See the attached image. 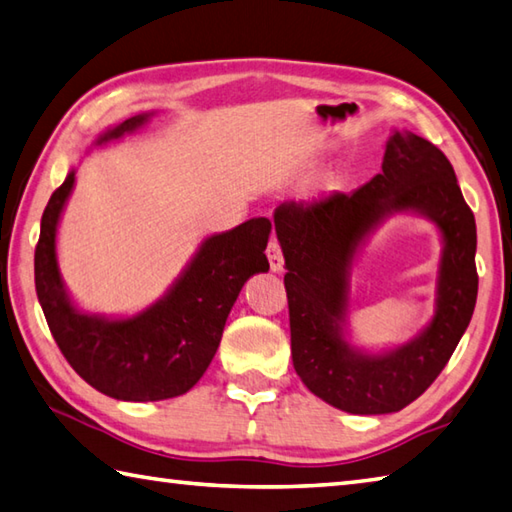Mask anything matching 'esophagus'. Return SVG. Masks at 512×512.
Listing matches in <instances>:
<instances>
[{
    "instance_id": "obj_1",
    "label": "esophagus",
    "mask_w": 512,
    "mask_h": 512,
    "mask_svg": "<svg viewBox=\"0 0 512 512\" xmlns=\"http://www.w3.org/2000/svg\"><path fill=\"white\" fill-rule=\"evenodd\" d=\"M267 258H269V267H272V272H283V252H281V245H278V240H269L267 245Z\"/></svg>"
}]
</instances>
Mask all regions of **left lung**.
Returning <instances> with one entry per match:
<instances>
[{
	"label": "left lung",
	"mask_w": 512,
	"mask_h": 512,
	"mask_svg": "<svg viewBox=\"0 0 512 512\" xmlns=\"http://www.w3.org/2000/svg\"><path fill=\"white\" fill-rule=\"evenodd\" d=\"M390 210H421L440 225L444 248L438 314L417 342L381 357L352 353L338 323L346 269L371 225ZM285 256L292 361L303 383L330 406L352 414L406 408L446 368L477 303V227L450 160L414 133H394L381 173L352 194L332 191L274 211Z\"/></svg>",
	"instance_id": "8db88e82"
}]
</instances>
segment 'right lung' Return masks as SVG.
Masks as SVG:
<instances>
[{
  "mask_svg": "<svg viewBox=\"0 0 512 512\" xmlns=\"http://www.w3.org/2000/svg\"><path fill=\"white\" fill-rule=\"evenodd\" d=\"M136 115L106 131L100 142L138 129ZM71 171L44 209L35 247V289L48 330L82 379L120 401H162L189 392L209 368L225 321L249 276L267 272L265 247L272 223L252 218L211 236L171 292L127 321H104L73 310L57 272L55 231L73 189Z\"/></svg>",
  "mask_w": 512,
  "mask_h": 512,
  "instance_id": "add662e5",
  "label": "right lung"
}]
</instances>
